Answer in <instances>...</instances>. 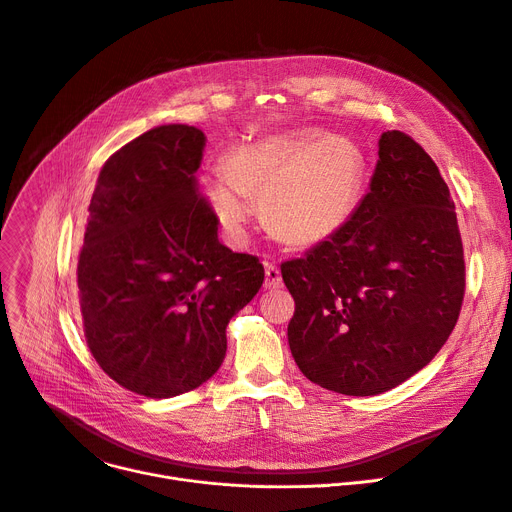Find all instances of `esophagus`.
<instances>
[{
	"instance_id": "obj_1",
	"label": "esophagus",
	"mask_w": 512,
	"mask_h": 512,
	"mask_svg": "<svg viewBox=\"0 0 512 512\" xmlns=\"http://www.w3.org/2000/svg\"><path fill=\"white\" fill-rule=\"evenodd\" d=\"M267 290H274L282 286V274H280V267L276 263H265V284Z\"/></svg>"
}]
</instances>
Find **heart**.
<instances>
[{
  "label": "heart",
  "instance_id": "1",
  "mask_svg": "<svg viewBox=\"0 0 512 512\" xmlns=\"http://www.w3.org/2000/svg\"><path fill=\"white\" fill-rule=\"evenodd\" d=\"M362 173V154L350 140L298 129L234 150L226 168L214 166L203 177V191L232 236L245 232L253 199L271 232L302 247L348 222Z\"/></svg>",
  "mask_w": 512,
  "mask_h": 512
}]
</instances>
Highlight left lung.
Listing matches in <instances>:
<instances>
[{"label": "left lung", "instance_id": "obj_1", "mask_svg": "<svg viewBox=\"0 0 512 512\" xmlns=\"http://www.w3.org/2000/svg\"><path fill=\"white\" fill-rule=\"evenodd\" d=\"M296 309L294 362L342 395H379L445 346L465 292L455 203L438 166L397 129L379 140L368 193L348 222L282 263Z\"/></svg>", "mask_w": 512, "mask_h": 512}]
</instances>
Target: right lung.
<instances>
[{
  "instance_id": "add662e5",
  "label": "right lung",
  "mask_w": 512,
  "mask_h": 512,
  "mask_svg": "<svg viewBox=\"0 0 512 512\" xmlns=\"http://www.w3.org/2000/svg\"><path fill=\"white\" fill-rule=\"evenodd\" d=\"M206 135L152 127L102 166L78 261L88 348L121 387L152 399L214 377L230 319L259 292L257 257L218 241L199 195Z\"/></svg>"
}]
</instances>
